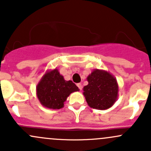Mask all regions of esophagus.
<instances>
[{
  "label": "esophagus",
  "instance_id": "1",
  "mask_svg": "<svg viewBox=\"0 0 151 151\" xmlns=\"http://www.w3.org/2000/svg\"><path fill=\"white\" fill-rule=\"evenodd\" d=\"M77 86L78 87V88H79V89H80V91H81V90H82V88H83V85H82L81 83H77Z\"/></svg>",
  "mask_w": 151,
  "mask_h": 151
}]
</instances>
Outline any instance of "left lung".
<instances>
[{
	"instance_id": "obj_1",
	"label": "left lung",
	"mask_w": 151,
	"mask_h": 151,
	"mask_svg": "<svg viewBox=\"0 0 151 151\" xmlns=\"http://www.w3.org/2000/svg\"><path fill=\"white\" fill-rule=\"evenodd\" d=\"M88 85L83 88V94L91 107L106 109L113 105L118 98L116 80L109 72L94 70L87 78Z\"/></svg>"
}]
</instances>
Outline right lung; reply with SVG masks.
<instances>
[{"label":"right lung","mask_w":151,"mask_h":151,"mask_svg":"<svg viewBox=\"0 0 151 151\" xmlns=\"http://www.w3.org/2000/svg\"><path fill=\"white\" fill-rule=\"evenodd\" d=\"M79 89L72 81H66L58 69L45 74L36 88L37 96L41 104L50 109H60L66 98Z\"/></svg>","instance_id":"add662e5"}]
</instances>
